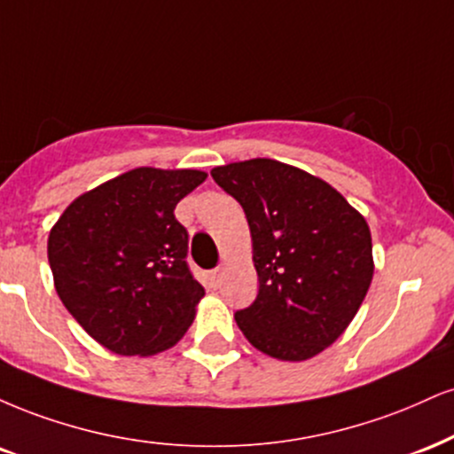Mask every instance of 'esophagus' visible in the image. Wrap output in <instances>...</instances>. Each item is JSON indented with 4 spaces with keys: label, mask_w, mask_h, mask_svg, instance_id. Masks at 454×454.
Returning a JSON list of instances; mask_svg holds the SVG:
<instances>
[{
    "label": "esophagus",
    "mask_w": 454,
    "mask_h": 454,
    "mask_svg": "<svg viewBox=\"0 0 454 454\" xmlns=\"http://www.w3.org/2000/svg\"><path fill=\"white\" fill-rule=\"evenodd\" d=\"M207 283H209L211 289L220 287V283H222V272H220V270H211L209 275H207Z\"/></svg>",
    "instance_id": "1"
}]
</instances>
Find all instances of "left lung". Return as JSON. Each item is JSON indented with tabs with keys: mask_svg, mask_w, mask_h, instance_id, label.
<instances>
[{
	"mask_svg": "<svg viewBox=\"0 0 454 454\" xmlns=\"http://www.w3.org/2000/svg\"><path fill=\"white\" fill-rule=\"evenodd\" d=\"M251 231L258 296L234 319L258 351L304 362L330 347L362 307L374 275L364 215L338 190L270 158L215 167Z\"/></svg>",
	"mask_w": 454,
	"mask_h": 454,
	"instance_id": "8db88e82",
	"label": "left lung"
}]
</instances>
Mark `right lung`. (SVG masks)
Wrapping results in <instances>:
<instances>
[{"label":"right lung","instance_id":"obj_1","mask_svg":"<svg viewBox=\"0 0 454 454\" xmlns=\"http://www.w3.org/2000/svg\"><path fill=\"white\" fill-rule=\"evenodd\" d=\"M205 179L196 168H133L78 196L52 226L59 298L112 353H160L192 325L205 289L188 269V231L173 211Z\"/></svg>","mask_w":454,"mask_h":454}]
</instances>
